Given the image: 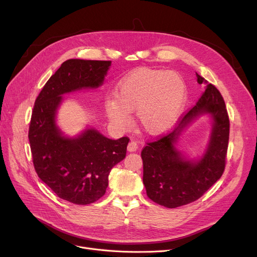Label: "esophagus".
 I'll use <instances>...</instances> for the list:
<instances>
[{
  "mask_svg": "<svg viewBox=\"0 0 257 257\" xmlns=\"http://www.w3.org/2000/svg\"><path fill=\"white\" fill-rule=\"evenodd\" d=\"M139 149V144L137 141L132 140L129 144H128V151L129 152H136Z\"/></svg>",
  "mask_w": 257,
  "mask_h": 257,
  "instance_id": "esophagus-1",
  "label": "esophagus"
}]
</instances>
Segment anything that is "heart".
<instances>
[{"label":"heart","instance_id":"obj_1","mask_svg":"<svg viewBox=\"0 0 257 257\" xmlns=\"http://www.w3.org/2000/svg\"><path fill=\"white\" fill-rule=\"evenodd\" d=\"M185 98L184 81L177 73L141 69L121 81L114 101H107L105 109L112 123L120 128L129 125V113L137 112L139 127L158 136L175 124Z\"/></svg>","mask_w":257,"mask_h":257}]
</instances>
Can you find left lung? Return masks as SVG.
<instances>
[{
	"mask_svg": "<svg viewBox=\"0 0 257 257\" xmlns=\"http://www.w3.org/2000/svg\"><path fill=\"white\" fill-rule=\"evenodd\" d=\"M197 81L199 84L206 83L199 74ZM201 113L212 114L214 128L207 153L198 163H192L182 158L174 143L182 129ZM229 128L230 121L222 94L208 83L197 104L179 117L178 126L147 143L142 150L143 182L149 199L161 206L175 208L190 204L203 196L225 171Z\"/></svg>",
	"mask_w": 257,
	"mask_h": 257,
	"instance_id": "obj_1",
	"label": "left lung"
}]
</instances>
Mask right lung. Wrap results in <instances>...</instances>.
Segmentation results:
<instances>
[{"label": "right lung", "instance_id": "right-lung-1", "mask_svg": "<svg viewBox=\"0 0 257 257\" xmlns=\"http://www.w3.org/2000/svg\"><path fill=\"white\" fill-rule=\"evenodd\" d=\"M111 61L69 59L52 75L37 96L28 138L34 169L59 198L87 205L105 195L111 169L126 156L129 138L109 140L94 129L76 139L61 136L55 125L61 94L98 87Z\"/></svg>", "mask_w": 257, "mask_h": 257}]
</instances>
